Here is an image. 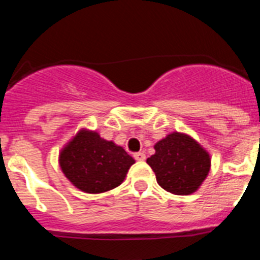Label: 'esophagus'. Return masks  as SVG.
<instances>
[{
    "label": "esophagus",
    "instance_id": "34e87169",
    "mask_svg": "<svg viewBox=\"0 0 260 260\" xmlns=\"http://www.w3.org/2000/svg\"><path fill=\"white\" fill-rule=\"evenodd\" d=\"M134 157L137 161H144L146 160V155H144L143 152H137L134 153Z\"/></svg>",
    "mask_w": 260,
    "mask_h": 260
}]
</instances>
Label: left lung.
Segmentation results:
<instances>
[{
	"instance_id": "1",
	"label": "left lung",
	"mask_w": 260,
	"mask_h": 260,
	"mask_svg": "<svg viewBox=\"0 0 260 260\" xmlns=\"http://www.w3.org/2000/svg\"><path fill=\"white\" fill-rule=\"evenodd\" d=\"M153 148L155 153L147 158V164L165 191L174 195L198 191L211 171V155L197 139L186 133L172 132Z\"/></svg>"
}]
</instances>
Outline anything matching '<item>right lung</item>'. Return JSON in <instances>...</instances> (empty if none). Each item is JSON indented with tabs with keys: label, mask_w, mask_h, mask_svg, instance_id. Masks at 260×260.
Listing matches in <instances>:
<instances>
[{
	"label": "right lung",
	"mask_w": 260,
	"mask_h": 260,
	"mask_svg": "<svg viewBox=\"0 0 260 260\" xmlns=\"http://www.w3.org/2000/svg\"><path fill=\"white\" fill-rule=\"evenodd\" d=\"M58 164L77 189L100 194L121 185L135 160L123 147L107 141L95 130L82 127L61 148Z\"/></svg>",
	"instance_id": "obj_1"
}]
</instances>
